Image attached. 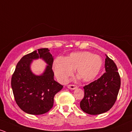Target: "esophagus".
Here are the masks:
<instances>
[{
    "label": "esophagus",
    "mask_w": 132,
    "mask_h": 132,
    "mask_svg": "<svg viewBox=\"0 0 132 132\" xmlns=\"http://www.w3.org/2000/svg\"><path fill=\"white\" fill-rule=\"evenodd\" d=\"M77 86H76V85H68V88H69V89H71V90H74V89H76V88H77Z\"/></svg>",
    "instance_id": "34e87169"
}]
</instances>
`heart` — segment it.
Segmentation results:
<instances>
[{
	"label": "heart",
	"instance_id": "obj_1",
	"mask_svg": "<svg viewBox=\"0 0 132 132\" xmlns=\"http://www.w3.org/2000/svg\"><path fill=\"white\" fill-rule=\"evenodd\" d=\"M103 61L98 55L89 52L72 53L66 58L58 57L53 63V70L58 80L65 83L76 69V74L82 81L90 82L97 76Z\"/></svg>",
	"mask_w": 132,
	"mask_h": 132
}]
</instances>
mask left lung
Returning a JSON list of instances; mask_svg holds the SVG:
<instances>
[{"label":"left lung","mask_w":132,"mask_h":132,"mask_svg":"<svg viewBox=\"0 0 132 132\" xmlns=\"http://www.w3.org/2000/svg\"><path fill=\"white\" fill-rule=\"evenodd\" d=\"M105 72L102 76L84 87V97L80 103L84 112L98 115L109 111L116 101L120 87V77L116 64L106 55Z\"/></svg>","instance_id":"8db88e82"}]
</instances>
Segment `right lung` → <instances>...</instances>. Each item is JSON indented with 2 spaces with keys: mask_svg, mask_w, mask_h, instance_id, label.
Masks as SVG:
<instances>
[{
  "mask_svg": "<svg viewBox=\"0 0 132 132\" xmlns=\"http://www.w3.org/2000/svg\"><path fill=\"white\" fill-rule=\"evenodd\" d=\"M48 48H40L22 57L13 74L11 85L16 104L24 112L32 115L45 114L52 108L54 96L63 86L54 80L53 58ZM42 58L48 64L40 76L30 70L34 59Z\"/></svg>",
  "mask_w": 132,
  "mask_h": 132,
  "instance_id": "right-lung-1",
  "label": "right lung"
}]
</instances>
